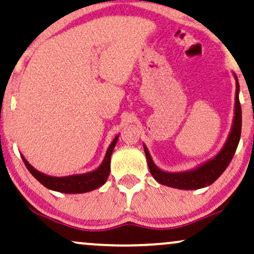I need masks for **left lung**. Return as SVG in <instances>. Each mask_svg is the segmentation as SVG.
<instances>
[{
  "label": "left lung",
  "instance_id": "1",
  "mask_svg": "<svg viewBox=\"0 0 254 254\" xmlns=\"http://www.w3.org/2000/svg\"><path fill=\"white\" fill-rule=\"evenodd\" d=\"M233 76L236 79L234 116L226 142L216 156L193 169L188 170V171L169 172L159 169L153 163L149 150H147L145 144H143L151 175L159 184L170 186V188L181 189V190H197V189L205 188V186L211 185L216 182L229 166L239 144L240 133H242V107H240L239 102V82L236 73H233Z\"/></svg>",
  "mask_w": 254,
  "mask_h": 254
}]
</instances>
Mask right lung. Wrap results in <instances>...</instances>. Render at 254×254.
<instances>
[{
    "label": "right lung",
    "mask_w": 254,
    "mask_h": 254,
    "mask_svg": "<svg viewBox=\"0 0 254 254\" xmlns=\"http://www.w3.org/2000/svg\"><path fill=\"white\" fill-rule=\"evenodd\" d=\"M118 137L120 136L115 137V139L109 145L103 162L97 169L92 170L90 172L78 173V175L64 176V177H55V176L46 175V173L35 169L31 164H29V162L24 158L23 155H21V157L31 175L49 190L62 192V193H85V192L96 190L99 186L104 185V183L107 182L109 173H110L112 151L116 146Z\"/></svg>",
    "instance_id": "obj_1"
}]
</instances>
